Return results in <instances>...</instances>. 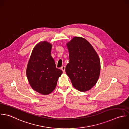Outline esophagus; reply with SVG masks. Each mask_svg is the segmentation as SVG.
Listing matches in <instances>:
<instances>
[{
    "instance_id": "obj_1",
    "label": "esophagus",
    "mask_w": 129,
    "mask_h": 129,
    "mask_svg": "<svg viewBox=\"0 0 129 129\" xmlns=\"http://www.w3.org/2000/svg\"><path fill=\"white\" fill-rule=\"evenodd\" d=\"M61 70H62L63 72V73H64V72H65V66H62V67H61Z\"/></svg>"
}]
</instances>
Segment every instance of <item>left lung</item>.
<instances>
[{"label": "left lung", "mask_w": 129, "mask_h": 129, "mask_svg": "<svg viewBox=\"0 0 129 129\" xmlns=\"http://www.w3.org/2000/svg\"><path fill=\"white\" fill-rule=\"evenodd\" d=\"M69 62L65 71L73 86L79 91L90 90L97 83L100 73V61L92 45L85 39L75 37L68 43Z\"/></svg>", "instance_id": "8db88e82"}]
</instances>
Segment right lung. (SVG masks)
Wrapping results in <instances>:
<instances>
[{
  "instance_id": "add662e5",
  "label": "right lung",
  "mask_w": 129,
  "mask_h": 129,
  "mask_svg": "<svg viewBox=\"0 0 129 129\" xmlns=\"http://www.w3.org/2000/svg\"><path fill=\"white\" fill-rule=\"evenodd\" d=\"M52 45L46 41L37 44L30 57L26 70L29 84L35 91L48 95L55 88L62 71L57 68L51 55Z\"/></svg>"
}]
</instances>
